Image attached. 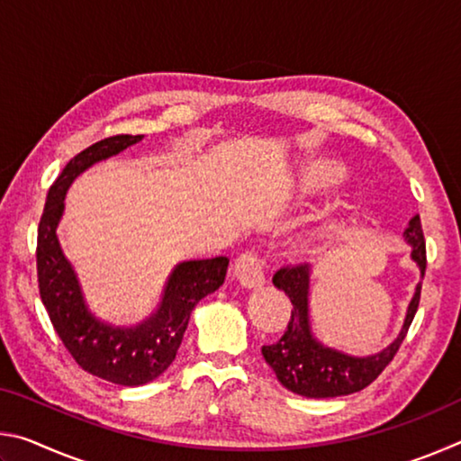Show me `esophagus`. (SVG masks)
Instances as JSON below:
<instances>
[{
    "label": "esophagus",
    "instance_id": "obj_1",
    "mask_svg": "<svg viewBox=\"0 0 461 461\" xmlns=\"http://www.w3.org/2000/svg\"><path fill=\"white\" fill-rule=\"evenodd\" d=\"M233 275H236L238 283L244 288H258L267 283L258 256L252 252L238 256L236 264H233Z\"/></svg>",
    "mask_w": 461,
    "mask_h": 461
}]
</instances>
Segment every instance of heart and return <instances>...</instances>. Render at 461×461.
Returning a JSON list of instances; mask_svg holds the SVG:
<instances>
[{
    "instance_id": "b5f03b06",
    "label": "heart",
    "mask_w": 461,
    "mask_h": 461,
    "mask_svg": "<svg viewBox=\"0 0 461 461\" xmlns=\"http://www.w3.org/2000/svg\"><path fill=\"white\" fill-rule=\"evenodd\" d=\"M348 178V170L346 167L341 165L338 160H313L309 162L307 167L301 168L299 176L294 181V194L296 197L303 199H313V197H323V194H330L339 185H343V181ZM339 231V223L335 220H327L313 225L307 231H303L299 236V246L301 252H309V249L317 248L319 244H325L327 240H331L335 233Z\"/></svg>"
}]
</instances>
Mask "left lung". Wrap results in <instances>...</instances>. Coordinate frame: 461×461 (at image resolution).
<instances>
[{"label":"left lung","instance_id":"1","mask_svg":"<svg viewBox=\"0 0 461 461\" xmlns=\"http://www.w3.org/2000/svg\"><path fill=\"white\" fill-rule=\"evenodd\" d=\"M404 244L411 248V260L417 264L420 280L425 276V238L419 215H412L402 231ZM420 280L415 285L404 321L396 338L382 348L380 352L368 356H352L323 343L315 335L311 321V285H313V268L311 264L294 268H280L272 283L278 291L291 299V321L286 325L283 338L272 346L262 348L267 364L275 370L280 384L294 394L307 399H333L357 393L370 384L378 374L393 360L396 349L409 331L412 317L417 313Z\"/></svg>","mask_w":461,"mask_h":461}]
</instances>
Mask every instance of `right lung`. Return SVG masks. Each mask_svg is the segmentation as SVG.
<instances>
[{"mask_svg":"<svg viewBox=\"0 0 461 461\" xmlns=\"http://www.w3.org/2000/svg\"><path fill=\"white\" fill-rule=\"evenodd\" d=\"M142 138H105L68 160L46 194L38 225V285L54 330L83 370L120 386H142L168 370L194 305L223 285L230 264L225 256L176 264L162 288L158 307L136 325L109 323L91 309L81 278L59 240L67 191L85 170L142 142Z\"/></svg>","mask_w":461,"mask_h":461,"instance_id":"add662e5","label":"right lung"}]
</instances>
